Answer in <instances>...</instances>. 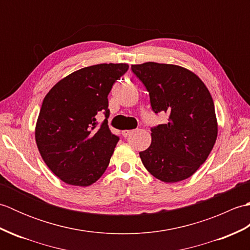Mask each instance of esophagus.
Here are the masks:
<instances>
[{"mask_svg":"<svg viewBox=\"0 0 250 250\" xmlns=\"http://www.w3.org/2000/svg\"><path fill=\"white\" fill-rule=\"evenodd\" d=\"M134 132V130H125V131H122V136L124 137H126V136H129L130 134H132Z\"/></svg>","mask_w":250,"mask_h":250,"instance_id":"1","label":"esophagus"}]
</instances>
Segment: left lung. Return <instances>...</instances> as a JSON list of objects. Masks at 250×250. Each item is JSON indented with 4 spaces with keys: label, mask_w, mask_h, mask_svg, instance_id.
I'll return each instance as SVG.
<instances>
[{
    "label": "left lung",
    "mask_w": 250,
    "mask_h": 250,
    "mask_svg": "<svg viewBox=\"0 0 250 250\" xmlns=\"http://www.w3.org/2000/svg\"><path fill=\"white\" fill-rule=\"evenodd\" d=\"M131 68L149 92L153 111L169 114L167 124L151 129V144L140 152L143 164L163 183L189 178L206 161L218 134L208 89L179 65L145 62Z\"/></svg>",
    "instance_id": "obj_1"
}]
</instances>
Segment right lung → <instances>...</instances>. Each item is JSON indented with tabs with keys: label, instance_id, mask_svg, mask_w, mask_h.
Wrapping results in <instances>:
<instances>
[{
	"label": "right lung",
	"instance_id": "obj_1",
	"mask_svg": "<svg viewBox=\"0 0 250 250\" xmlns=\"http://www.w3.org/2000/svg\"><path fill=\"white\" fill-rule=\"evenodd\" d=\"M126 63L83 67L62 78L44 98L35 125V142L46 166L62 182L88 187L102 176L118 137L107 119L100 128L101 111L108 118L107 95L128 71Z\"/></svg>",
	"mask_w": 250,
	"mask_h": 250
}]
</instances>
